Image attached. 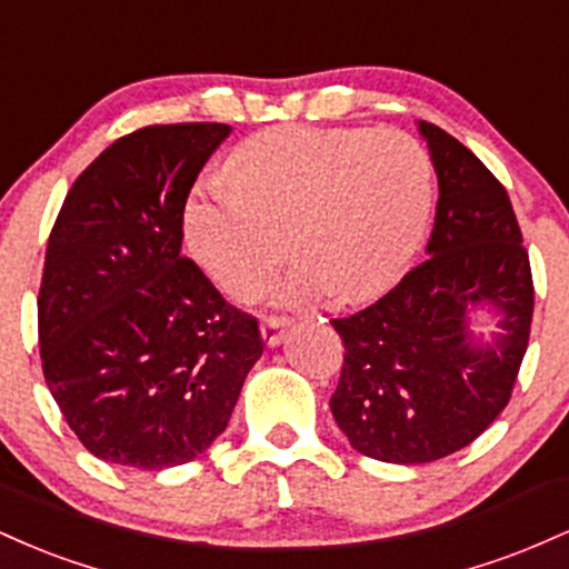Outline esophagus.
<instances>
[{"instance_id":"obj_1","label":"esophagus","mask_w":569,"mask_h":569,"mask_svg":"<svg viewBox=\"0 0 569 569\" xmlns=\"http://www.w3.org/2000/svg\"><path fill=\"white\" fill-rule=\"evenodd\" d=\"M291 326V321L289 318H283V316H270V318H264L262 321V339L267 345H270V348H276V345H280L283 342V337H286V329H289Z\"/></svg>"}]
</instances>
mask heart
Here are the masks:
<instances>
[{
    "label": "heart",
    "mask_w": 569,
    "mask_h": 569,
    "mask_svg": "<svg viewBox=\"0 0 569 569\" xmlns=\"http://www.w3.org/2000/svg\"><path fill=\"white\" fill-rule=\"evenodd\" d=\"M230 176H202L181 208L184 243L213 283L253 299L291 246L286 299L331 286L367 299L398 280L426 238L433 166L401 130L270 128L240 143Z\"/></svg>",
    "instance_id": "obj_1"
}]
</instances>
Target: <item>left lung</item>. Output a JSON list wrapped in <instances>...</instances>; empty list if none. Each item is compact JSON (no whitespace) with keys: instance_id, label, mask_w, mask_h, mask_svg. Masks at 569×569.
Here are the masks:
<instances>
[{"instance_id":"1","label":"left lung","mask_w":569,"mask_h":569,"mask_svg":"<svg viewBox=\"0 0 569 569\" xmlns=\"http://www.w3.org/2000/svg\"><path fill=\"white\" fill-rule=\"evenodd\" d=\"M439 176L428 259L375 305L335 318L345 345L331 415L350 447L382 462L441 460L508 407L530 342V253L506 187L455 136L420 122ZM503 312L492 346L473 343L467 307Z\"/></svg>"}]
</instances>
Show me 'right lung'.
<instances>
[{"label":"right lung","instance_id":"right-lung-1","mask_svg":"<svg viewBox=\"0 0 569 569\" xmlns=\"http://www.w3.org/2000/svg\"><path fill=\"white\" fill-rule=\"evenodd\" d=\"M221 122L147 126L71 184L37 297L42 375L71 433L114 466H184L224 433L264 345L181 257V208Z\"/></svg>","mask_w":569,"mask_h":569}]
</instances>
